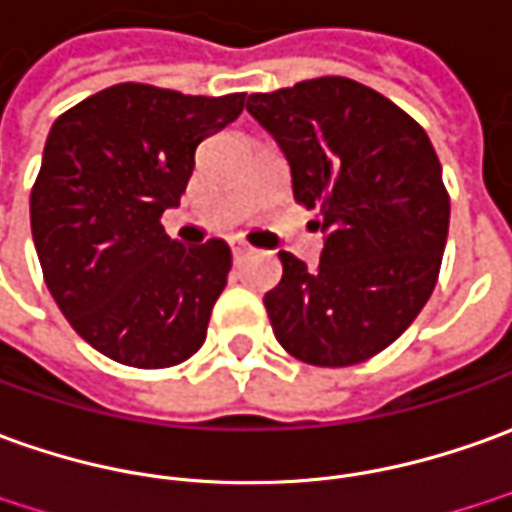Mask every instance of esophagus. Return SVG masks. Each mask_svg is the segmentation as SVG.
<instances>
[{"label":"esophagus","instance_id":"34e87169","mask_svg":"<svg viewBox=\"0 0 512 512\" xmlns=\"http://www.w3.org/2000/svg\"><path fill=\"white\" fill-rule=\"evenodd\" d=\"M231 253H234L236 262H242V259H248L250 253H253V248L245 245V242H231Z\"/></svg>","mask_w":512,"mask_h":512}]
</instances>
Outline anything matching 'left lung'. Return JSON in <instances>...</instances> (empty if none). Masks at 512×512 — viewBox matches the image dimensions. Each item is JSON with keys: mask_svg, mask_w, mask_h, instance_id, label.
Wrapping results in <instances>:
<instances>
[{"mask_svg": "<svg viewBox=\"0 0 512 512\" xmlns=\"http://www.w3.org/2000/svg\"><path fill=\"white\" fill-rule=\"evenodd\" d=\"M248 111L290 161L292 197L326 234L309 270L287 250L264 309L281 348L348 368L393 345L438 284L449 192L426 130L351 77L250 94Z\"/></svg>", "mask_w": 512, "mask_h": 512, "instance_id": "1", "label": "left lung"}]
</instances>
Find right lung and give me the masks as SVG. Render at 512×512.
Masks as SVG:
<instances>
[{"instance_id":"1","label":"right lung","mask_w":512,"mask_h":512,"mask_svg":"<svg viewBox=\"0 0 512 512\" xmlns=\"http://www.w3.org/2000/svg\"><path fill=\"white\" fill-rule=\"evenodd\" d=\"M242 108L245 94L119 83L49 130L30 192L35 253L63 317L119 365L172 368L206 340L231 248L222 239L183 248L161 214L181 203L197 144Z\"/></svg>"}]
</instances>
